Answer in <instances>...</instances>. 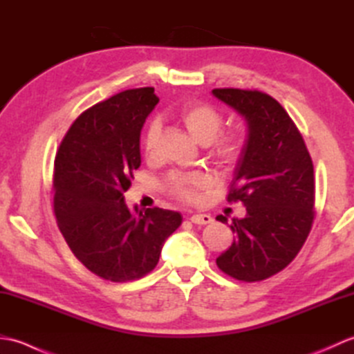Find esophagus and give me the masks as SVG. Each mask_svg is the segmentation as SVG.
Here are the masks:
<instances>
[{
	"instance_id": "esophagus-1",
	"label": "esophagus",
	"mask_w": 354,
	"mask_h": 354,
	"mask_svg": "<svg viewBox=\"0 0 354 354\" xmlns=\"http://www.w3.org/2000/svg\"><path fill=\"white\" fill-rule=\"evenodd\" d=\"M190 221L193 222V223H196V225H207V223H212L213 222V217L209 216V214H193L192 217H190Z\"/></svg>"
}]
</instances>
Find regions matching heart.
<instances>
[{"label": "heart", "mask_w": 354, "mask_h": 354, "mask_svg": "<svg viewBox=\"0 0 354 354\" xmlns=\"http://www.w3.org/2000/svg\"><path fill=\"white\" fill-rule=\"evenodd\" d=\"M178 117L194 138L199 142H209V153L216 161L228 165L237 161L243 149V135L239 132H228L217 137L223 124V115L212 104L192 102L185 103L179 109ZM161 133V124L153 120L149 124L142 147L147 158H152L156 152V142ZM208 184L207 175L201 171L187 173V175H173L167 179L169 190L181 201L192 202L198 198V192L205 189Z\"/></svg>", "instance_id": "b5f03b06"}]
</instances>
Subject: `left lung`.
Returning <instances> with one entry per match:
<instances>
[{"instance_id": "1", "label": "left lung", "mask_w": 354, "mask_h": 354, "mask_svg": "<svg viewBox=\"0 0 354 354\" xmlns=\"http://www.w3.org/2000/svg\"><path fill=\"white\" fill-rule=\"evenodd\" d=\"M213 95L246 122L228 201L246 207L232 219L236 240L216 259L240 281H260L297 257L313 222V162L298 127L272 97L250 89L216 88ZM221 222L227 217L217 216Z\"/></svg>"}]
</instances>
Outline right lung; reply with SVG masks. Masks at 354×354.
I'll use <instances>...</instances> for the list:
<instances>
[{
	"label": "right lung",
	"instance_id": "add662e5",
	"mask_svg": "<svg viewBox=\"0 0 354 354\" xmlns=\"http://www.w3.org/2000/svg\"><path fill=\"white\" fill-rule=\"evenodd\" d=\"M158 102L153 88H137L94 104L71 124L56 153L59 230L77 260L109 281L149 274L183 222L170 209L135 205L132 212L123 196L141 164V129Z\"/></svg>",
	"mask_w": 354,
	"mask_h": 354
}]
</instances>
